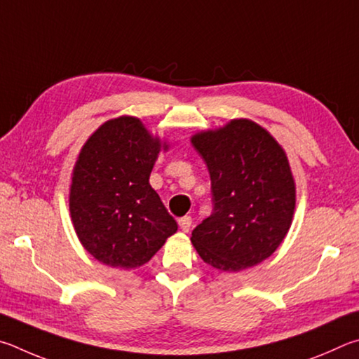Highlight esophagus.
Masks as SVG:
<instances>
[{"label":"esophagus","instance_id":"1","mask_svg":"<svg viewBox=\"0 0 359 359\" xmlns=\"http://www.w3.org/2000/svg\"><path fill=\"white\" fill-rule=\"evenodd\" d=\"M178 224H180L181 230H183V231H189L191 225H192V217H191V216H184V217H181L180 221H178Z\"/></svg>","mask_w":359,"mask_h":359}]
</instances>
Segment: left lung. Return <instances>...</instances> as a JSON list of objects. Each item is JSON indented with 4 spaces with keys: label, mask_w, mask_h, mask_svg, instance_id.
I'll return each instance as SVG.
<instances>
[{
    "label": "left lung",
    "mask_w": 359,
    "mask_h": 359,
    "mask_svg": "<svg viewBox=\"0 0 359 359\" xmlns=\"http://www.w3.org/2000/svg\"><path fill=\"white\" fill-rule=\"evenodd\" d=\"M208 165L212 212L192 231L205 263L241 271L268 259L290 229L294 183L279 143L249 119L194 135Z\"/></svg>",
    "instance_id": "obj_1"
}]
</instances>
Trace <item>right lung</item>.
<instances>
[{"mask_svg": "<svg viewBox=\"0 0 359 359\" xmlns=\"http://www.w3.org/2000/svg\"><path fill=\"white\" fill-rule=\"evenodd\" d=\"M161 148L132 116L107 121L81 148L69 208L80 243L105 265L142 266L178 230L149 186Z\"/></svg>", "mask_w": 359, "mask_h": 359, "instance_id": "obj_1", "label": "right lung"}]
</instances>
